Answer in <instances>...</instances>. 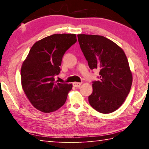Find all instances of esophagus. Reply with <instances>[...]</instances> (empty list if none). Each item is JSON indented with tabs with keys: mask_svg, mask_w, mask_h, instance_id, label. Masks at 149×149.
<instances>
[{
	"mask_svg": "<svg viewBox=\"0 0 149 149\" xmlns=\"http://www.w3.org/2000/svg\"><path fill=\"white\" fill-rule=\"evenodd\" d=\"M81 85V83H79V82H74L73 83V85L75 87H80V85Z\"/></svg>",
	"mask_w": 149,
	"mask_h": 149,
	"instance_id": "obj_1",
	"label": "esophagus"
}]
</instances>
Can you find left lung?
Wrapping results in <instances>:
<instances>
[{"mask_svg": "<svg viewBox=\"0 0 149 149\" xmlns=\"http://www.w3.org/2000/svg\"><path fill=\"white\" fill-rule=\"evenodd\" d=\"M77 37L90 69L100 70V80L93 82L89 104L102 114L114 112L125 101L132 85V74L125 52L101 35L79 34Z\"/></svg>", "mask_w": 149, "mask_h": 149, "instance_id": "1", "label": "left lung"}]
</instances>
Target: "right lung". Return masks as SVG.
<instances>
[{
    "mask_svg": "<svg viewBox=\"0 0 149 149\" xmlns=\"http://www.w3.org/2000/svg\"><path fill=\"white\" fill-rule=\"evenodd\" d=\"M77 41L75 34H54L33 45L21 68L23 90L36 109L50 113L62 107L72 84H60L54 76L60 74L62 57Z\"/></svg>",
    "mask_w": 149,
    "mask_h": 149,
    "instance_id": "add662e5",
    "label": "right lung"
}]
</instances>
